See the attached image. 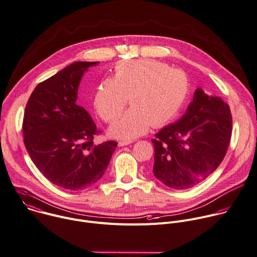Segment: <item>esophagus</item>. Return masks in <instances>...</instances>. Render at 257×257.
Wrapping results in <instances>:
<instances>
[{"instance_id": "esophagus-1", "label": "esophagus", "mask_w": 257, "mask_h": 257, "mask_svg": "<svg viewBox=\"0 0 257 257\" xmlns=\"http://www.w3.org/2000/svg\"><path fill=\"white\" fill-rule=\"evenodd\" d=\"M130 143H132V141H119L118 145L119 146H126V145H129Z\"/></svg>"}]
</instances>
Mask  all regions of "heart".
Segmentation results:
<instances>
[{
	"instance_id": "heart-1",
	"label": "heart",
	"mask_w": 257,
	"mask_h": 257,
	"mask_svg": "<svg viewBox=\"0 0 257 257\" xmlns=\"http://www.w3.org/2000/svg\"><path fill=\"white\" fill-rule=\"evenodd\" d=\"M191 95L188 75L154 59H126L114 67V74L99 82L93 96L97 114L113 122L127 105L131 107L110 128L120 139L143 135L150 125L162 126L182 111Z\"/></svg>"
}]
</instances>
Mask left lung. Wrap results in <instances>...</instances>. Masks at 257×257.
I'll use <instances>...</instances> for the list:
<instances>
[{
	"mask_svg": "<svg viewBox=\"0 0 257 257\" xmlns=\"http://www.w3.org/2000/svg\"><path fill=\"white\" fill-rule=\"evenodd\" d=\"M232 134L229 105L219 97L195 92L186 114L152 139V174L175 190L191 189L213 174L224 159Z\"/></svg>",
	"mask_w": 257,
	"mask_h": 257,
	"instance_id": "left-lung-1",
	"label": "left lung"
}]
</instances>
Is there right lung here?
Listing matches in <instances>:
<instances>
[{
  "mask_svg": "<svg viewBox=\"0 0 257 257\" xmlns=\"http://www.w3.org/2000/svg\"><path fill=\"white\" fill-rule=\"evenodd\" d=\"M95 64L76 61L38 83L25 108V147L41 174L65 190H82L97 183L117 147L112 140L94 142L101 131L75 103L83 72Z\"/></svg>",
  "mask_w": 257,
  "mask_h": 257,
  "instance_id": "1",
  "label": "right lung"
}]
</instances>
